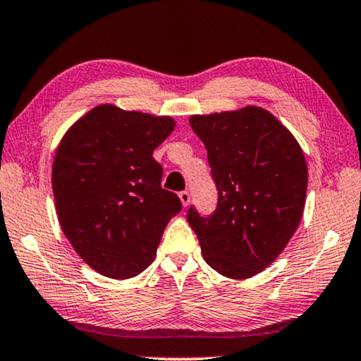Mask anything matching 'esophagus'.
<instances>
[{"label": "esophagus", "mask_w": 361, "mask_h": 361, "mask_svg": "<svg viewBox=\"0 0 361 361\" xmlns=\"http://www.w3.org/2000/svg\"><path fill=\"white\" fill-rule=\"evenodd\" d=\"M179 198H180L182 205H184V207H187V205H189V203H190V193L187 192V190L179 192Z\"/></svg>", "instance_id": "1"}]
</instances>
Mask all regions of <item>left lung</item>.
Here are the masks:
<instances>
[{
    "instance_id": "left-lung-1",
    "label": "left lung",
    "mask_w": 361,
    "mask_h": 361,
    "mask_svg": "<svg viewBox=\"0 0 361 361\" xmlns=\"http://www.w3.org/2000/svg\"><path fill=\"white\" fill-rule=\"evenodd\" d=\"M218 190L216 210L190 207L205 262L228 279H249L279 257L301 221L307 166L293 135L265 109L192 116Z\"/></svg>"
}]
</instances>
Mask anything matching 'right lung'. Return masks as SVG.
<instances>
[{
	"mask_svg": "<svg viewBox=\"0 0 361 361\" xmlns=\"http://www.w3.org/2000/svg\"><path fill=\"white\" fill-rule=\"evenodd\" d=\"M174 125L102 104L61 138L51 168L56 215L73 249L104 276L142 274L182 210L179 197L161 187L163 168L153 158Z\"/></svg>",
	"mask_w": 361,
	"mask_h": 361,
	"instance_id": "right-lung-1",
	"label": "right lung"
}]
</instances>
